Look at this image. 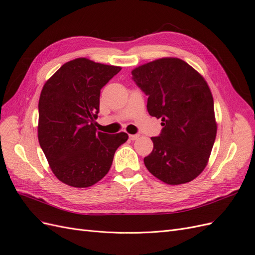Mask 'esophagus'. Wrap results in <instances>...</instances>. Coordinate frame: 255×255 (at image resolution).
Returning a JSON list of instances; mask_svg holds the SVG:
<instances>
[{
    "mask_svg": "<svg viewBox=\"0 0 255 255\" xmlns=\"http://www.w3.org/2000/svg\"><path fill=\"white\" fill-rule=\"evenodd\" d=\"M128 137H129V139H130V140H136V139H138V138H139V135H138V134H135V135H128Z\"/></svg>",
    "mask_w": 255,
    "mask_h": 255,
    "instance_id": "obj_1",
    "label": "esophagus"
}]
</instances>
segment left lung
<instances>
[{
  "mask_svg": "<svg viewBox=\"0 0 255 255\" xmlns=\"http://www.w3.org/2000/svg\"><path fill=\"white\" fill-rule=\"evenodd\" d=\"M133 81L148 96L150 116L163 129L152 137L146 169L169 185L192 181L207 165L217 134L214 100L203 76L184 60L165 57L135 68Z\"/></svg>",
  "mask_w": 255,
  "mask_h": 255,
  "instance_id": "obj_1",
  "label": "left lung"
}]
</instances>
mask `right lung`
Here are the masks:
<instances>
[{
  "label": "right lung",
  "mask_w": 255,
  "mask_h": 255,
  "mask_svg": "<svg viewBox=\"0 0 255 255\" xmlns=\"http://www.w3.org/2000/svg\"><path fill=\"white\" fill-rule=\"evenodd\" d=\"M121 67L76 58L64 64L41 90L38 140L50 168L69 186L85 188L110 171L127 133L98 132L100 94Z\"/></svg>",
  "instance_id": "right-lung-1"
}]
</instances>
